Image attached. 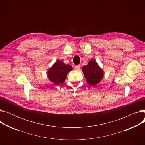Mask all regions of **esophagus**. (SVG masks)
I'll use <instances>...</instances> for the list:
<instances>
[{
	"label": "esophagus",
	"mask_w": 145,
	"mask_h": 145,
	"mask_svg": "<svg viewBox=\"0 0 145 145\" xmlns=\"http://www.w3.org/2000/svg\"><path fill=\"white\" fill-rule=\"evenodd\" d=\"M80 65H78V66H76L74 67V69L76 70V71H79L80 69Z\"/></svg>",
	"instance_id": "obj_1"
}]
</instances>
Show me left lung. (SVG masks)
Listing matches in <instances>:
<instances>
[{
	"label": "left lung",
	"mask_w": 145,
	"mask_h": 145,
	"mask_svg": "<svg viewBox=\"0 0 145 145\" xmlns=\"http://www.w3.org/2000/svg\"><path fill=\"white\" fill-rule=\"evenodd\" d=\"M84 77L87 82L92 86L100 82L103 77V72L93 60L89 61L88 64L82 68Z\"/></svg>",
	"instance_id": "1"
}]
</instances>
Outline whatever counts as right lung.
I'll return each instance as SVG.
<instances>
[{
	"label": "right lung",
	"instance_id": "1",
	"mask_svg": "<svg viewBox=\"0 0 145 145\" xmlns=\"http://www.w3.org/2000/svg\"><path fill=\"white\" fill-rule=\"evenodd\" d=\"M72 70L71 65H65L62 61L58 60L48 71V78L56 85L62 84L66 79L67 73Z\"/></svg>",
	"mask_w": 145,
	"mask_h": 145
}]
</instances>
